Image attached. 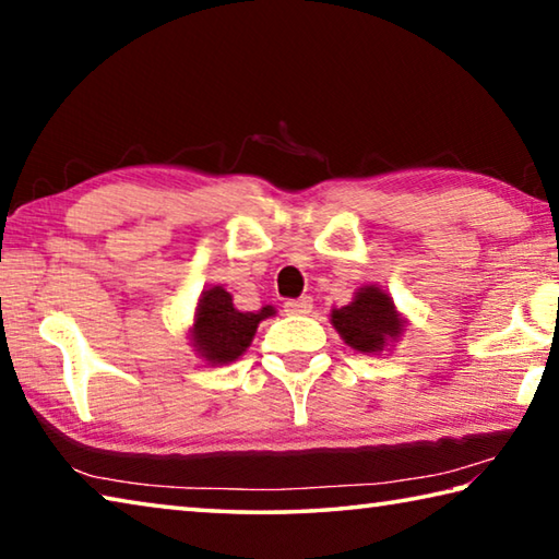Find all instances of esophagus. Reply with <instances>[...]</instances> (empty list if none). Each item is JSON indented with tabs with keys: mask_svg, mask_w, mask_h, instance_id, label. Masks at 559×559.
<instances>
[{
	"mask_svg": "<svg viewBox=\"0 0 559 559\" xmlns=\"http://www.w3.org/2000/svg\"><path fill=\"white\" fill-rule=\"evenodd\" d=\"M283 310H286L288 316H308L310 310H313V298L300 296V298L286 300V302H283Z\"/></svg>",
	"mask_w": 559,
	"mask_h": 559,
	"instance_id": "esophagus-1",
	"label": "esophagus"
}]
</instances>
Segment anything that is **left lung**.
Listing matches in <instances>:
<instances>
[{
    "label": "left lung",
    "mask_w": 559,
    "mask_h": 559,
    "mask_svg": "<svg viewBox=\"0 0 559 559\" xmlns=\"http://www.w3.org/2000/svg\"><path fill=\"white\" fill-rule=\"evenodd\" d=\"M333 325L349 347L357 353H380L390 337L402 333V320L394 310V300L374 286L357 290L355 300L333 310Z\"/></svg>",
    "instance_id": "left-lung-1"
}]
</instances>
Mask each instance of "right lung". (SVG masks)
<instances>
[{"instance_id":"add662e5","label":"right lung","mask_w":559,"mask_h":559,"mask_svg":"<svg viewBox=\"0 0 559 559\" xmlns=\"http://www.w3.org/2000/svg\"><path fill=\"white\" fill-rule=\"evenodd\" d=\"M269 316H273L271 306L257 310V313H251V310L239 313L224 288L216 286L204 290L192 328L197 353H202V357L210 359L212 365L234 362L236 357L246 353L259 323Z\"/></svg>"}]
</instances>
